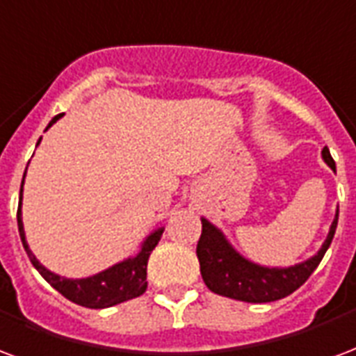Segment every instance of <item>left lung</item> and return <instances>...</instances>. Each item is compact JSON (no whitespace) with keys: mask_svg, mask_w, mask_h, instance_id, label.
Instances as JSON below:
<instances>
[{"mask_svg":"<svg viewBox=\"0 0 356 356\" xmlns=\"http://www.w3.org/2000/svg\"><path fill=\"white\" fill-rule=\"evenodd\" d=\"M323 158L336 171V162L330 156L328 147L323 149ZM338 213L336 211V218L321 251L309 260L291 268H264L245 260L228 245L220 230L202 218V236L196 247V254H198L204 283L215 294L241 300V302H251V304H264V302L285 298L304 285L309 275L315 272V268L321 264L336 234Z\"/></svg>","mask_w":356,"mask_h":356,"instance_id":"obj_1","label":"left lung"}]
</instances>
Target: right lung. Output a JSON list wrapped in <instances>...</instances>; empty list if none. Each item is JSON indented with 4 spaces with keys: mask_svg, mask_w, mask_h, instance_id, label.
<instances>
[{
    "mask_svg": "<svg viewBox=\"0 0 356 356\" xmlns=\"http://www.w3.org/2000/svg\"><path fill=\"white\" fill-rule=\"evenodd\" d=\"M62 115H56L52 118L51 124L47 128H51L58 118ZM41 141V139H39ZM39 145V143H38ZM26 177V173H24ZM24 185V179H22ZM20 204H22V188H20ZM20 204H18L17 220H18V232H20V239L28 257H30L31 264L35 266L41 275H43L54 289H56L62 296H65L71 302L83 305V307H90V309H102V307H111L126 300L138 298L147 291V262L151 257L152 249L156 247L162 236V228L156 232H152L149 238L145 239V243L141 245V251L138 257L128 259L120 264H115L109 270L92 275L86 279H64L56 275V273L49 272L47 268L39 264L38 259L33 257V252L30 251V247L26 243V236H24L22 218H20Z\"/></svg>",
    "mask_w": 356,
    "mask_h": 356,
    "instance_id": "add662e5",
    "label": "right lung"
}]
</instances>
